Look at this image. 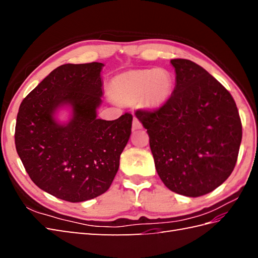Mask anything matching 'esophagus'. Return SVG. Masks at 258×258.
<instances>
[{
    "label": "esophagus",
    "mask_w": 258,
    "mask_h": 258,
    "mask_svg": "<svg viewBox=\"0 0 258 258\" xmlns=\"http://www.w3.org/2000/svg\"><path fill=\"white\" fill-rule=\"evenodd\" d=\"M132 127H133V130H140V128H142V123H141V120L138 117L134 116Z\"/></svg>",
    "instance_id": "obj_1"
}]
</instances>
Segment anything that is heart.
<instances>
[{"label":"heart","mask_w":258,"mask_h":258,"mask_svg":"<svg viewBox=\"0 0 258 258\" xmlns=\"http://www.w3.org/2000/svg\"><path fill=\"white\" fill-rule=\"evenodd\" d=\"M174 80L165 69L135 70L112 80L109 89L115 100L133 104L142 100L144 105L158 107L165 104L173 92Z\"/></svg>","instance_id":"1"}]
</instances>
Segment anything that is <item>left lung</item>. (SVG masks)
<instances>
[{
  "instance_id": "1",
  "label": "left lung",
  "mask_w": 258,
  "mask_h": 258,
  "mask_svg": "<svg viewBox=\"0 0 258 258\" xmlns=\"http://www.w3.org/2000/svg\"><path fill=\"white\" fill-rule=\"evenodd\" d=\"M171 63L176 85L156 109L135 112L150 136L158 176L168 189L205 195L228 178L236 165L242 122L233 96L220 82L185 58Z\"/></svg>"
}]
</instances>
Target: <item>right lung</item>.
<instances>
[{
  "label": "right lung",
  "instance_id": "obj_1",
  "mask_svg": "<svg viewBox=\"0 0 258 258\" xmlns=\"http://www.w3.org/2000/svg\"><path fill=\"white\" fill-rule=\"evenodd\" d=\"M102 63L56 68L22 101L15 147L31 179L46 193L71 203L105 193L132 133V114L114 120L96 117L101 105ZM73 106V118L58 124L52 115Z\"/></svg>",
  "mask_w": 258,
  "mask_h": 258
}]
</instances>
